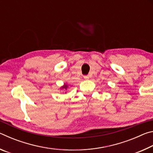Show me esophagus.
<instances>
[{
	"instance_id": "34e87169",
	"label": "esophagus",
	"mask_w": 153,
	"mask_h": 153,
	"mask_svg": "<svg viewBox=\"0 0 153 153\" xmlns=\"http://www.w3.org/2000/svg\"><path fill=\"white\" fill-rule=\"evenodd\" d=\"M84 78L85 79H89V76H84Z\"/></svg>"
}]
</instances>
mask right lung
<instances>
[{
    "label": "right lung",
    "instance_id": "obj_1",
    "mask_svg": "<svg viewBox=\"0 0 153 153\" xmlns=\"http://www.w3.org/2000/svg\"><path fill=\"white\" fill-rule=\"evenodd\" d=\"M67 87H68V86H67V84H64V86H63L61 87V88H63V89H65V90H67Z\"/></svg>",
    "mask_w": 153,
    "mask_h": 153
}]
</instances>
